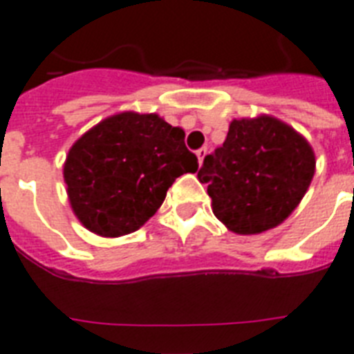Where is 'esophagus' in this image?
I'll use <instances>...</instances> for the list:
<instances>
[{
    "mask_svg": "<svg viewBox=\"0 0 354 354\" xmlns=\"http://www.w3.org/2000/svg\"><path fill=\"white\" fill-rule=\"evenodd\" d=\"M205 154H207V149H205V147H202V149L196 150V158H198V163H200V165H202V161H204Z\"/></svg>",
    "mask_w": 354,
    "mask_h": 354,
    "instance_id": "34e87169",
    "label": "esophagus"
}]
</instances>
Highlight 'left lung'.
<instances>
[{"label":"left lung","mask_w":354,"mask_h":354,"mask_svg":"<svg viewBox=\"0 0 354 354\" xmlns=\"http://www.w3.org/2000/svg\"><path fill=\"white\" fill-rule=\"evenodd\" d=\"M316 156L290 124L272 118L233 119L222 147L198 171L213 213L239 235L268 232L286 221L307 193Z\"/></svg>","instance_id":"obj_1"}]
</instances>
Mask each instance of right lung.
I'll list each match as a JSON object with an SVG mask.
<instances>
[{
    "mask_svg": "<svg viewBox=\"0 0 354 354\" xmlns=\"http://www.w3.org/2000/svg\"><path fill=\"white\" fill-rule=\"evenodd\" d=\"M185 132L158 113L121 112L82 133L64 161L75 216L91 233L138 232L178 176L198 171Z\"/></svg>",
    "mask_w": 354,
    "mask_h": 354,
    "instance_id": "add662e5",
    "label": "right lung"
}]
</instances>
